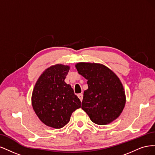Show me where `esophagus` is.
I'll return each instance as SVG.
<instances>
[{
	"label": "esophagus",
	"mask_w": 155,
	"mask_h": 155,
	"mask_svg": "<svg viewBox=\"0 0 155 155\" xmlns=\"http://www.w3.org/2000/svg\"><path fill=\"white\" fill-rule=\"evenodd\" d=\"M78 97L79 98V99L81 100V101H82V99H83V94L82 93H80V94H78Z\"/></svg>",
	"instance_id": "obj_1"
}]
</instances>
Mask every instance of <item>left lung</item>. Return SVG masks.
Returning a JSON list of instances; mask_svg holds the SVG:
<instances>
[{
  "label": "left lung",
  "instance_id": "obj_1",
  "mask_svg": "<svg viewBox=\"0 0 155 155\" xmlns=\"http://www.w3.org/2000/svg\"><path fill=\"white\" fill-rule=\"evenodd\" d=\"M78 73L87 80L82 109L98 125H106L117 119L126 104V94L118 77L110 69L97 63L80 62Z\"/></svg>",
  "mask_w": 155,
  "mask_h": 155
}]
</instances>
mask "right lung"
<instances>
[{
  "mask_svg": "<svg viewBox=\"0 0 155 155\" xmlns=\"http://www.w3.org/2000/svg\"><path fill=\"white\" fill-rule=\"evenodd\" d=\"M69 66L56 64L48 68L38 78L33 91L31 102L38 118L48 126L62 128L70 120L81 102L64 80Z\"/></svg>",
  "mask_w": 155,
  "mask_h": 155,
  "instance_id": "add662e5",
  "label": "right lung"
}]
</instances>
